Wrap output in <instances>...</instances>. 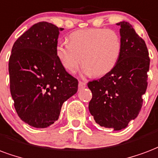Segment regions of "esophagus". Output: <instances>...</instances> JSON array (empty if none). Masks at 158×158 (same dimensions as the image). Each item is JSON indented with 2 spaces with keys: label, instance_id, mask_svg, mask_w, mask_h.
<instances>
[{
  "label": "esophagus",
  "instance_id": "1",
  "mask_svg": "<svg viewBox=\"0 0 158 158\" xmlns=\"http://www.w3.org/2000/svg\"><path fill=\"white\" fill-rule=\"evenodd\" d=\"M86 87V84L85 82H81V81H79V89H84Z\"/></svg>",
  "mask_w": 158,
  "mask_h": 158
}]
</instances>
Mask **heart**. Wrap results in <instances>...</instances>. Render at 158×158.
Wrapping results in <instances>:
<instances>
[{
	"label": "heart",
	"mask_w": 158,
	"mask_h": 158,
	"mask_svg": "<svg viewBox=\"0 0 158 158\" xmlns=\"http://www.w3.org/2000/svg\"><path fill=\"white\" fill-rule=\"evenodd\" d=\"M122 42L111 29L89 28L72 32L69 43L57 44L55 53L64 69L74 73L84 64L82 73L100 77L111 72L121 58Z\"/></svg>",
	"instance_id": "1"
}]
</instances>
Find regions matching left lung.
<instances>
[{"label": "left lung", "mask_w": 158, "mask_h": 158, "mask_svg": "<svg viewBox=\"0 0 158 158\" xmlns=\"http://www.w3.org/2000/svg\"><path fill=\"white\" fill-rule=\"evenodd\" d=\"M116 25L121 27V58L111 72L88 83L92 92L89 110L100 127L120 131L141 110L150 58L145 41L132 26L125 21Z\"/></svg>", "instance_id": "1"}]
</instances>
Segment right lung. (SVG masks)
I'll return each mask as SVG.
<instances>
[{
	"label": "right lung",
	"instance_id": "obj_1",
	"mask_svg": "<svg viewBox=\"0 0 158 158\" xmlns=\"http://www.w3.org/2000/svg\"><path fill=\"white\" fill-rule=\"evenodd\" d=\"M60 31L52 23H36L11 49L8 69L14 106L21 120L36 128L58 121L64 102L78 90V80L56 56Z\"/></svg>",
	"mask_w": 158,
	"mask_h": 158
}]
</instances>
